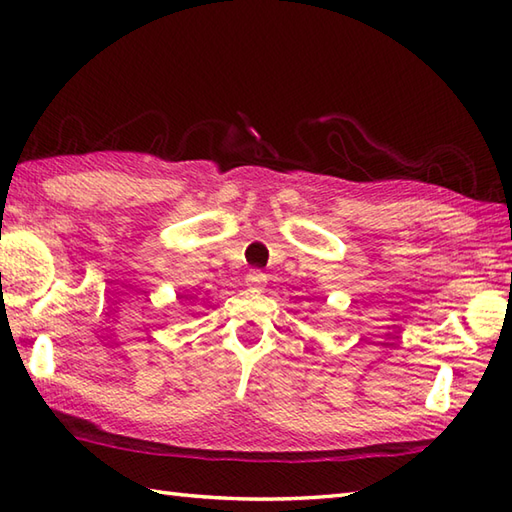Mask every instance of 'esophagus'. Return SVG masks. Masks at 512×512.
<instances>
[{
    "label": "esophagus",
    "mask_w": 512,
    "mask_h": 512,
    "mask_svg": "<svg viewBox=\"0 0 512 512\" xmlns=\"http://www.w3.org/2000/svg\"><path fill=\"white\" fill-rule=\"evenodd\" d=\"M266 275L259 273V270H250V273L246 275V286L253 288V290H264L266 286Z\"/></svg>",
    "instance_id": "34e87169"
}]
</instances>
